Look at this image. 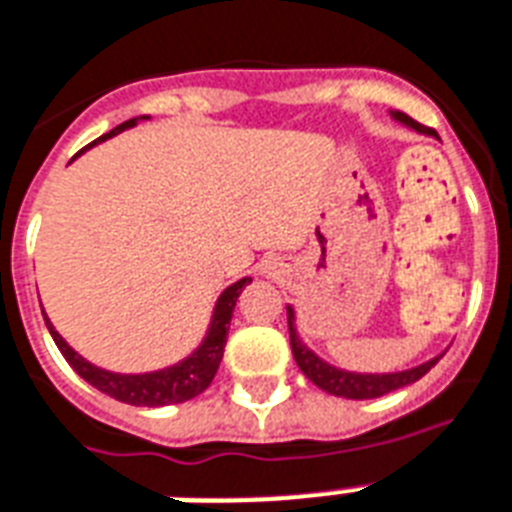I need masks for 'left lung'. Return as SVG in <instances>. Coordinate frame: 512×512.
Here are the masks:
<instances>
[{
    "label": "left lung",
    "mask_w": 512,
    "mask_h": 512,
    "mask_svg": "<svg viewBox=\"0 0 512 512\" xmlns=\"http://www.w3.org/2000/svg\"><path fill=\"white\" fill-rule=\"evenodd\" d=\"M394 120L405 123L407 128H413L418 134H434L431 128L415 123L410 115L405 112H392ZM286 318H289V339H292V352L294 360H297L299 371L305 373L310 381H313L318 389L334 394V397H344V400H376V397H384V394L394 392V389H402L407 384H415L418 378L426 376V373L439 363V357L429 360V363L415 365V368H407V371L397 373H355L344 371V368H336V365L326 363L323 357L315 355L310 347H307L297 334V318H294V307L286 305Z\"/></svg>",
    "instance_id": "8db88e82"
}]
</instances>
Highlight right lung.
Instances as JSON below:
<instances>
[{
    "label": "right lung",
    "mask_w": 512,
    "mask_h": 512,
    "mask_svg": "<svg viewBox=\"0 0 512 512\" xmlns=\"http://www.w3.org/2000/svg\"><path fill=\"white\" fill-rule=\"evenodd\" d=\"M139 120H147V115L120 123V126L112 128L110 134L99 136L97 141H91L89 147H94L99 141L112 139V136H118L120 131H126V128H134ZM247 284H252V278H242V281H236V284H231L226 292L220 294L218 302H215L213 318H210V328H207L205 339H202V344H199L197 350L191 352L189 357H184L181 363L168 365V368L152 373H112L105 371V368H97V365L89 363L86 357L78 355V352L57 334V328L52 326V321H49L47 315H44V321H47L49 334H52L57 350H60L62 357L68 360L70 368H73L83 381H89L94 389L110 394V397L126 402V405L136 407L178 405V402L194 400L197 394H202L207 386L213 384L220 360H223V347H226L228 326H231V315H234L236 299H239V294H242V289ZM41 313H44V310H41Z\"/></svg>",
    "instance_id": "1"
}]
</instances>
